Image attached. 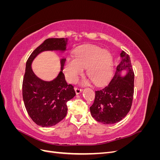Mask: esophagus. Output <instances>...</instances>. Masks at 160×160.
Segmentation results:
<instances>
[{
	"instance_id": "esophagus-1",
	"label": "esophagus",
	"mask_w": 160,
	"mask_h": 160,
	"mask_svg": "<svg viewBox=\"0 0 160 160\" xmlns=\"http://www.w3.org/2000/svg\"><path fill=\"white\" fill-rule=\"evenodd\" d=\"M75 93L77 95L80 94L82 92V89H79V88H75Z\"/></svg>"
}]
</instances>
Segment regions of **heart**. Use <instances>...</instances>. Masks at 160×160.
Wrapping results in <instances>:
<instances>
[{"label": "heart", "instance_id": "b5f03b06", "mask_svg": "<svg viewBox=\"0 0 160 160\" xmlns=\"http://www.w3.org/2000/svg\"><path fill=\"white\" fill-rule=\"evenodd\" d=\"M86 68L88 77L95 85H103L113 73L112 56L95 46L81 47L76 51L75 58L66 60L63 69L67 81L75 83Z\"/></svg>", "mask_w": 160, "mask_h": 160}]
</instances>
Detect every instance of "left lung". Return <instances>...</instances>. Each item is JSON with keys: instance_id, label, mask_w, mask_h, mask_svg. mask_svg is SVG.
<instances>
[{"instance_id": "left-lung-1", "label": "left lung", "mask_w": 160, "mask_h": 160, "mask_svg": "<svg viewBox=\"0 0 160 160\" xmlns=\"http://www.w3.org/2000/svg\"><path fill=\"white\" fill-rule=\"evenodd\" d=\"M121 61L110 83L102 89L95 91L91 115L97 122L113 124L123 119L132 107L134 73L129 56L123 51L120 53ZM126 71L124 76L122 72Z\"/></svg>"}]
</instances>
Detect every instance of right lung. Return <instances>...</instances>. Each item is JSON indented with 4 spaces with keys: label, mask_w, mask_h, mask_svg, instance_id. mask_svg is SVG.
<instances>
[{
    "label": "right lung",
    "mask_w": 160,
    "mask_h": 160,
    "mask_svg": "<svg viewBox=\"0 0 160 160\" xmlns=\"http://www.w3.org/2000/svg\"><path fill=\"white\" fill-rule=\"evenodd\" d=\"M69 38H47L34 51L27 61L22 82V98L32 120L41 127H51L63 119L67 113V102L75 96L73 87L65 81L62 69L65 58L60 59L61 71L50 81L38 77L32 69V62L44 51L64 52Z\"/></svg>",
    "instance_id": "right-lung-1"
}]
</instances>
